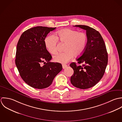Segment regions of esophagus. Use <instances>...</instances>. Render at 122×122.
I'll use <instances>...</instances> for the list:
<instances>
[{
  "mask_svg": "<svg viewBox=\"0 0 122 122\" xmlns=\"http://www.w3.org/2000/svg\"><path fill=\"white\" fill-rule=\"evenodd\" d=\"M67 66L66 65H65V64H63V65H62V67H63V69L66 68Z\"/></svg>",
  "mask_w": 122,
  "mask_h": 122,
  "instance_id": "34e87169",
  "label": "esophagus"
}]
</instances>
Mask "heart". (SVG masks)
Instances as JSON below:
<instances>
[{
    "instance_id": "b5f03b06",
    "label": "heart",
    "mask_w": 122,
    "mask_h": 122,
    "mask_svg": "<svg viewBox=\"0 0 122 122\" xmlns=\"http://www.w3.org/2000/svg\"><path fill=\"white\" fill-rule=\"evenodd\" d=\"M87 40V36L84 32L66 29L56 32L55 36H47L44 43L47 50L52 54L57 51V41L66 43L65 52L58 53L53 57L55 62L65 64L72 59L74 56L79 57L83 54L86 48Z\"/></svg>"
}]
</instances>
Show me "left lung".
<instances>
[{"label": "left lung", "instance_id": "obj_1", "mask_svg": "<svg viewBox=\"0 0 122 122\" xmlns=\"http://www.w3.org/2000/svg\"><path fill=\"white\" fill-rule=\"evenodd\" d=\"M74 26L86 30L88 40L85 51L76 59L78 64L82 65L77 66L74 62L70 65L74 71L70 81L74 87L87 89L95 86L102 78L107 65V52L98 31L86 25Z\"/></svg>", "mask_w": 122, "mask_h": 122}]
</instances>
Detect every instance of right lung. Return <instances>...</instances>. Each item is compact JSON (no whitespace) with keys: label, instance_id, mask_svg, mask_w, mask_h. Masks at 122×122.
Returning <instances> with one entry per match:
<instances>
[{"label":"right lung","instance_id":"1","mask_svg":"<svg viewBox=\"0 0 122 122\" xmlns=\"http://www.w3.org/2000/svg\"><path fill=\"white\" fill-rule=\"evenodd\" d=\"M55 29L43 26L30 28L22 33L17 43L15 65L25 82L34 88L48 87L62 70L60 63L50 62L52 56L44 43L48 34Z\"/></svg>","mask_w":122,"mask_h":122}]
</instances>
